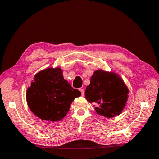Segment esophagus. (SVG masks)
Wrapping results in <instances>:
<instances>
[{"label":"esophagus","instance_id":"esophagus-1","mask_svg":"<svg viewBox=\"0 0 159 159\" xmlns=\"http://www.w3.org/2000/svg\"><path fill=\"white\" fill-rule=\"evenodd\" d=\"M80 92H81V93H82V96H84V89H80Z\"/></svg>","mask_w":159,"mask_h":159}]
</instances>
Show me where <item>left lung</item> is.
Instances as JSON below:
<instances>
[{
    "instance_id": "8db88e82",
    "label": "left lung",
    "mask_w": 159,
    "mask_h": 159,
    "mask_svg": "<svg viewBox=\"0 0 159 159\" xmlns=\"http://www.w3.org/2000/svg\"><path fill=\"white\" fill-rule=\"evenodd\" d=\"M129 93V89L117 74L100 69L91 77L85 97L87 101L96 105L95 110L99 115L112 118L121 113Z\"/></svg>"
}]
</instances>
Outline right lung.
Returning <instances> with one entry per match:
<instances>
[{"mask_svg": "<svg viewBox=\"0 0 159 159\" xmlns=\"http://www.w3.org/2000/svg\"><path fill=\"white\" fill-rule=\"evenodd\" d=\"M81 92L64 80L60 68H49L38 72L26 91L28 105L43 120L61 121Z\"/></svg>", "mask_w": 159, "mask_h": 159, "instance_id": "1", "label": "right lung"}]
</instances>
